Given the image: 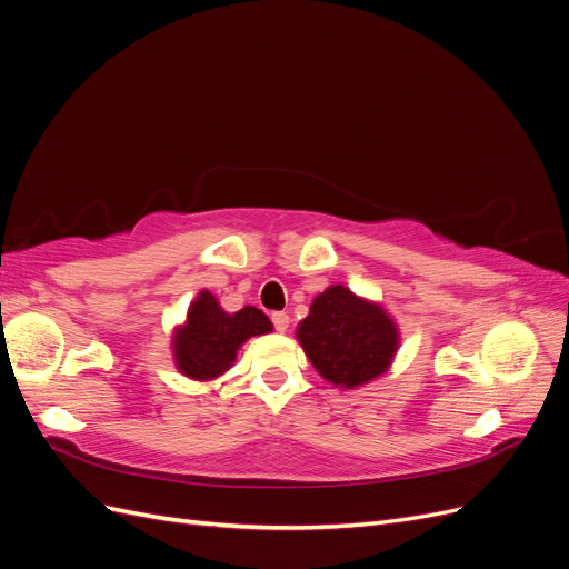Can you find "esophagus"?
Listing matches in <instances>:
<instances>
[{
    "label": "esophagus",
    "mask_w": 569,
    "mask_h": 569,
    "mask_svg": "<svg viewBox=\"0 0 569 569\" xmlns=\"http://www.w3.org/2000/svg\"><path fill=\"white\" fill-rule=\"evenodd\" d=\"M272 325H274V330H278V332H287V327H289V316H287L284 311H280V313H272Z\"/></svg>",
    "instance_id": "1"
}]
</instances>
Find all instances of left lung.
<instances>
[{"instance_id": "8db88e82", "label": "left lung", "mask_w": 569, "mask_h": 569, "mask_svg": "<svg viewBox=\"0 0 569 569\" xmlns=\"http://www.w3.org/2000/svg\"><path fill=\"white\" fill-rule=\"evenodd\" d=\"M297 341L325 382L358 389L391 368L401 332L382 301L330 284L297 325Z\"/></svg>"}]
</instances>
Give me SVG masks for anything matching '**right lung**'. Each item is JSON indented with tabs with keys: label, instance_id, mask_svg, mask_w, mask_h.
<instances>
[{
	"label": "right lung",
	"instance_id": "obj_1",
	"mask_svg": "<svg viewBox=\"0 0 569 569\" xmlns=\"http://www.w3.org/2000/svg\"><path fill=\"white\" fill-rule=\"evenodd\" d=\"M268 332H272V322L256 306L228 313L216 295L201 289L189 303L184 320L173 327L170 351L178 372L187 380L213 382L234 366L244 341Z\"/></svg>",
	"mask_w": 569,
	"mask_h": 569
}]
</instances>
